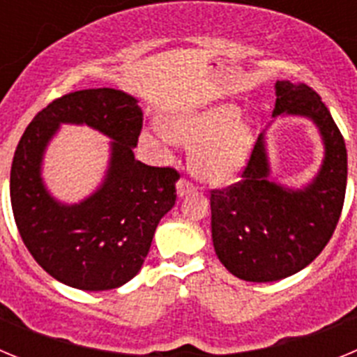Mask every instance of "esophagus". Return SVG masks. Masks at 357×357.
<instances>
[{"instance_id":"esophagus-1","label":"esophagus","mask_w":357,"mask_h":357,"mask_svg":"<svg viewBox=\"0 0 357 357\" xmlns=\"http://www.w3.org/2000/svg\"><path fill=\"white\" fill-rule=\"evenodd\" d=\"M193 184H191V182H188V181H184V178H182V181H178V184H176V197L178 198H184V197H188L189 193H193Z\"/></svg>"}]
</instances>
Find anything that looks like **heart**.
<instances>
[{"label":"heart","mask_w":357,"mask_h":357,"mask_svg":"<svg viewBox=\"0 0 357 357\" xmlns=\"http://www.w3.org/2000/svg\"><path fill=\"white\" fill-rule=\"evenodd\" d=\"M162 127L173 141L195 146L189 168L198 181L218 188L238 181L255 144L254 125L241 118V109L234 103L178 110L162 119Z\"/></svg>","instance_id":"heart-1"}]
</instances>
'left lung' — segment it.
Returning <instances> with one entry per match:
<instances>
[{"mask_svg":"<svg viewBox=\"0 0 357 357\" xmlns=\"http://www.w3.org/2000/svg\"><path fill=\"white\" fill-rule=\"evenodd\" d=\"M273 87V121L255 143L241 182L211 191L214 252L232 275L248 282H273L307 266L329 243L345 200V141L326 103L305 84L277 80ZM279 115L307 119L321 135V168L302 186L271 178L266 134Z\"/></svg>","mask_w":357,"mask_h":357,"instance_id":"1","label":"left lung"}]
</instances>
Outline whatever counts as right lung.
I'll return each instance as SVG.
<instances>
[{
    "label": "right lung",
    "mask_w": 357,
    "mask_h": 357,
    "mask_svg": "<svg viewBox=\"0 0 357 357\" xmlns=\"http://www.w3.org/2000/svg\"><path fill=\"white\" fill-rule=\"evenodd\" d=\"M137 103L109 87L66 94L31 119L15 148V225L33 259L62 284L84 291L127 284L143 266L160 218L175 206L178 173L135 160L143 127ZM62 124L89 126L111 139L102 182L75 204L53 197L42 176L45 150Z\"/></svg>",
    "instance_id": "right-lung-1"
}]
</instances>
